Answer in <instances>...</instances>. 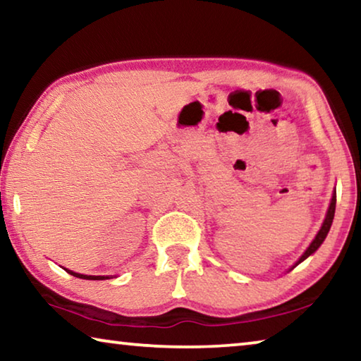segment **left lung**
Instances as JSON below:
<instances>
[{
  "mask_svg": "<svg viewBox=\"0 0 361 361\" xmlns=\"http://www.w3.org/2000/svg\"><path fill=\"white\" fill-rule=\"evenodd\" d=\"M334 210H336V192L333 194V199H331V204H329V209H328V213H326V218H325V221H323V224H322V228H320V231H319V234L315 235V239L312 240V243H310L309 248L305 250L304 255L301 256V258H299V261L296 262L295 266H298L299 262H302L305 258H307V256L312 255V253L315 252V250L322 245L323 240H325V237L328 235V232H329V228H331V223H333V218H334Z\"/></svg>",
  "mask_w": 361,
  "mask_h": 361,
  "instance_id": "8db88e82",
  "label": "left lung"
}]
</instances>
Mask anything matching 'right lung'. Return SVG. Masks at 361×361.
Instances as JSON below:
<instances>
[{"instance_id": "1", "label": "right lung", "mask_w": 361, "mask_h": 361, "mask_svg": "<svg viewBox=\"0 0 361 361\" xmlns=\"http://www.w3.org/2000/svg\"><path fill=\"white\" fill-rule=\"evenodd\" d=\"M66 272L71 274L73 277H79V279H85V280H103V279H108V277H102V276H82V274H76L73 271H68V269H65Z\"/></svg>"}]
</instances>
